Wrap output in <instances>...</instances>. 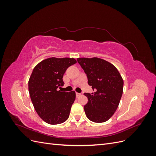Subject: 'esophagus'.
I'll return each mask as SVG.
<instances>
[{
    "label": "esophagus",
    "instance_id": "obj_1",
    "mask_svg": "<svg viewBox=\"0 0 156 156\" xmlns=\"http://www.w3.org/2000/svg\"><path fill=\"white\" fill-rule=\"evenodd\" d=\"M81 95V93H78V92H76V97L77 98H78L79 96H80Z\"/></svg>",
    "mask_w": 156,
    "mask_h": 156
}]
</instances>
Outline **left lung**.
Here are the masks:
<instances>
[{
    "label": "left lung",
    "instance_id": "8db88e82",
    "mask_svg": "<svg viewBox=\"0 0 156 156\" xmlns=\"http://www.w3.org/2000/svg\"><path fill=\"white\" fill-rule=\"evenodd\" d=\"M77 62L87 74L88 83L95 92L84 93L88 103L84 109L88 119L101 123L107 121L119 107L124 81L115 66L98 58H79Z\"/></svg>",
    "mask_w": 156,
    "mask_h": 156
}]
</instances>
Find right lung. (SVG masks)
<instances>
[{"label":"right lung","mask_w":156,"mask_h":156,"mask_svg":"<svg viewBox=\"0 0 156 156\" xmlns=\"http://www.w3.org/2000/svg\"><path fill=\"white\" fill-rule=\"evenodd\" d=\"M74 58L52 57L41 61L32 71L29 81V91L36 111L49 124H59L66 121L75 100V92H62L63 75L75 64Z\"/></svg>","instance_id":"obj_1"}]
</instances>
